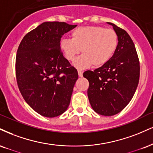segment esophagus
Masks as SVG:
<instances>
[{"instance_id":"obj_1","label":"esophagus","mask_w":153,"mask_h":153,"mask_svg":"<svg viewBox=\"0 0 153 153\" xmlns=\"http://www.w3.org/2000/svg\"><path fill=\"white\" fill-rule=\"evenodd\" d=\"M78 73L79 77H82V71H78Z\"/></svg>"}]
</instances>
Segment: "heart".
I'll list each match as a JSON object with an SVG mask.
<instances>
[{
	"instance_id": "1",
	"label": "heart",
	"mask_w": 153,
	"mask_h": 153,
	"mask_svg": "<svg viewBox=\"0 0 153 153\" xmlns=\"http://www.w3.org/2000/svg\"><path fill=\"white\" fill-rule=\"evenodd\" d=\"M71 40L62 39L60 48L65 58L74 61L81 51L84 55L73 62L79 70L100 67L110 60L116 51L118 38L115 30L101 26L80 27L72 31Z\"/></svg>"
}]
</instances>
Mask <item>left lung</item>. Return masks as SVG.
<instances>
[{"mask_svg": "<svg viewBox=\"0 0 153 153\" xmlns=\"http://www.w3.org/2000/svg\"><path fill=\"white\" fill-rule=\"evenodd\" d=\"M118 38L115 53L108 62L94 71L84 72L89 81L88 96L95 112L105 116L124 109L135 94L140 78V62L133 41L126 30L115 24Z\"/></svg>", "mask_w": 153, "mask_h": 153, "instance_id": "left-lung-1", "label": "left lung"}]
</instances>
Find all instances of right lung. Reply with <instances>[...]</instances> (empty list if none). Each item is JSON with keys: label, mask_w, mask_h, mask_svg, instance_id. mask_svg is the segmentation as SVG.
Instances as JSON below:
<instances>
[{"label": "right lung", "mask_w": 153, "mask_h": 153, "mask_svg": "<svg viewBox=\"0 0 153 153\" xmlns=\"http://www.w3.org/2000/svg\"><path fill=\"white\" fill-rule=\"evenodd\" d=\"M77 26L44 22L24 36L18 47L16 73L25 102L44 117L61 115L68 108L77 70L64 58L60 38Z\"/></svg>", "instance_id": "obj_1"}]
</instances>
